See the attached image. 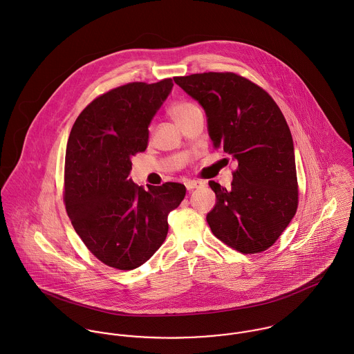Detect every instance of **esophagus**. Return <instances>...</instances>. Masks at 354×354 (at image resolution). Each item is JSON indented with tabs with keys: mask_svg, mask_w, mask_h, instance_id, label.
Instances as JSON below:
<instances>
[{
	"mask_svg": "<svg viewBox=\"0 0 354 354\" xmlns=\"http://www.w3.org/2000/svg\"><path fill=\"white\" fill-rule=\"evenodd\" d=\"M203 185H204V183L199 181V180H188V181H185V187H187L188 191H194L195 188H201Z\"/></svg>",
	"mask_w": 354,
	"mask_h": 354,
	"instance_id": "esophagus-1",
	"label": "esophagus"
}]
</instances>
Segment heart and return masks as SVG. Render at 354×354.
Returning <instances> with one entry per match:
<instances>
[{"instance_id": "heart-1", "label": "heart", "mask_w": 354, "mask_h": 354, "mask_svg": "<svg viewBox=\"0 0 354 354\" xmlns=\"http://www.w3.org/2000/svg\"><path fill=\"white\" fill-rule=\"evenodd\" d=\"M198 109H199V107H198L194 102L183 100V101H177L174 102V103H171L170 107H169V110H167V113H169L170 118H171L176 124H178V122H180L181 120H184L189 113H192V111H195V110H198Z\"/></svg>"}]
</instances>
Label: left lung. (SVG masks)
Wrapping results in <instances>:
<instances>
[{"mask_svg": "<svg viewBox=\"0 0 354 354\" xmlns=\"http://www.w3.org/2000/svg\"><path fill=\"white\" fill-rule=\"evenodd\" d=\"M174 82L205 110L214 149L239 163L232 188L209 181L216 204L212 234L241 253L268 250L299 205L295 147L288 122L261 87L233 72H204Z\"/></svg>", "mask_w": 354, "mask_h": 354, "instance_id": "8db88e82", "label": "left lung"}]
</instances>
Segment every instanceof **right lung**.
<instances>
[{
	"mask_svg": "<svg viewBox=\"0 0 354 354\" xmlns=\"http://www.w3.org/2000/svg\"><path fill=\"white\" fill-rule=\"evenodd\" d=\"M171 88V79L113 88L79 114L68 139V216L88 251L117 270H133L156 252L169 230V212L185 198L180 183L147 191L128 178L131 159L146 151L149 125Z\"/></svg>",
	"mask_w": 354,
	"mask_h": 354,
	"instance_id": "1",
	"label": "right lung"
}]
</instances>
